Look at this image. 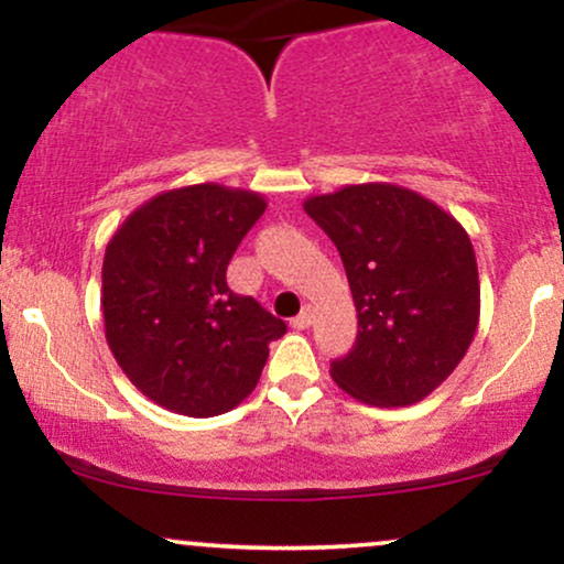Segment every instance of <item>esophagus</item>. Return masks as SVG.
Segmentation results:
<instances>
[{
    "mask_svg": "<svg viewBox=\"0 0 564 564\" xmlns=\"http://www.w3.org/2000/svg\"><path fill=\"white\" fill-rule=\"evenodd\" d=\"M310 323H313V307L307 304V307H304L302 313L291 321V326H294L296 332H304V328H310Z\"/></svg>",
    "mask_w": 564,
    "mask_h": 564,
    "instance_id": "34e87169",
    "label": "esophagus"
}]
</instances>
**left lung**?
<instances>
[{
  "instance_id": "8db88e82",
  "label": "left lung",
  "mask_w": 564,
  "mask_h": 564,
  "mask_svg": "<svg viewBox=\"0 0 564 564\" xmlns=\"http://www.w3.org/2000/svg\"><path fill=\"white\" fill-rule=\"evenodd\" d=\"M345 262L358 341L332 379L366 405L424 400L464 360L480 323L469 232L422 193L392 183L345 185L304 198Z\"/></svg>"
}]
</instances>
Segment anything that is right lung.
Masks as SVG:
<instances>
[{
	"label": "right lung",
	"instance_id": "1",
	"mask_svg": "<svg viewBox=\"0 0 564 564\" xmlns=\"http://www.w3.org/2000/svg\"><path fill=\"white\" fill-rule=\"evenodd\" d=\"M262 193L198 183L138 206L102 257V321L116 364L148 400L209 419L254 392L286 323L225 281Z\"/></svg>",
	"mask_w": 564,
	"mask_h": 564
}]
</instances>
